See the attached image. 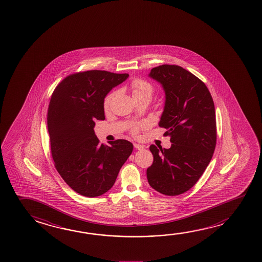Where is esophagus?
Instances as JSON below:
<instances>
[{
  "instance_id": "esophagus-1",
  "label": "esophagus",
  "mask_w": 262,
  "mask_h": 262,
  "mask_svg": "<svg viewBox=\"0 0 262 262\" xmlns=\"http://www.w3.org/2000/svg\"><path fill=\"white\" fill-rule=\"evenodd\" d=\"M133 145H134V148L137 149V150H142V149H144V145L140 144V143H133Z\"/></svg>"
}]
</instances>
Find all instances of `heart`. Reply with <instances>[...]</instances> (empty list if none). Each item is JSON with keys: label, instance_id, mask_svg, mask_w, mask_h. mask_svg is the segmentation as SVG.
Wrapping results in <instances>:
<instances>
[{"label": "heart", "instance_id": "obj_1", "mask_svg": "<svg viewBox=\"0 0 262 262\" xmlns=\"http://www.w3.org/2000/svg\"><path fill=\"white\" fill-rule=\"evenodd\" d=\"M130 89L133 92V98H140V97H148L151 99L154 93H155V88L151 83H149L146 80L143 79L136 78L132 81L130 83ZM114 96V93L111 92L106 95L105 99H104V107L108 108L111 105V99ZM142 128V125H133L130 129V133L133 135H137L140 129Z\"/></svg>", "mask_w": 262, "mask_h": 262}]
</instances>
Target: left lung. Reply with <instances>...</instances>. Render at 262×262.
<instances>
[{"instance_id": "1", "label": "left lung", "mask_w": 262, "mask_h": 262, "mask_svg": "<svg viewBox=\"0 0 262 262\" xmlns=\"http://www.w3.org/2000/svg\"><path fill=\"white\" fill-rule=\"evenodd\" d=\"M149 76L165 90L159 126L167 129L164 135L172 144L150 146L154 162L147 179L156 191L176 196L192 188L211 160L217 139L214 103L205 83L179 65L157 66Z\"/></svg>"}]
</instances>
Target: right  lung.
Returning <instances> with one entry per match:
<instances>
[{
	"label": "right lung",
	"mask_w": 262,
	"mask_h": 262,
	"mask_svg": "<svg viewBox=\"0 0 262 262\" xmlns=\"http://www.w3.org/2000/svg\"><path fill=\"white\" fill-rule=\"evenodd\" d=\"M128 74L92 70L70 74L52 93L48 132L56 169L70 188L84 197H98L115 183L133 152L126 140L100 144L95 120H105L104 98Z\"/></svg>",
	"instance_id": "add662e5"
}]
</instances>
